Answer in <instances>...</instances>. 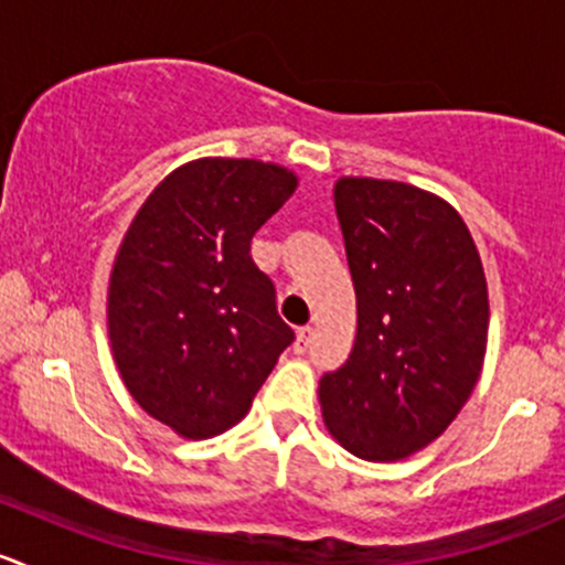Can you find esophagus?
<instances>
[{
	"label": "esophagus",
	"mask_w": 565,
	"mask_h": 565,
	"mask_svg": "<svg viewBox=\"0 0 565 565\" xmlns=\"http://www.w3.org/2000/svg\"><path fill=\"white\" fill-rule=\"evenodd\" d=\"M311 341H315V328H309V324H306V328L298 330V339H295V352H298V355H303V352L311 347Z\"/></svg>",
	"instance_id": "1"
}]
</instances>
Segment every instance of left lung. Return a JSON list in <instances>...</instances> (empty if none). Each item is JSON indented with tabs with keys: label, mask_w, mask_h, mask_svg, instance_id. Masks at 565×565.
<instances>
[{
	"label": "left lung",
	"mask_w": 565,
	"mask_h": 565,
	"mask_svg": "<svg viewBox=\"0 0 565 565\" xmlns=\"http://www.w3.org/2000/svg\"><path fill=\"white\" fill-rule=\"evenodd\" d=\"M358 298L344 366L319 380L324 426L369 461H393L448 429L481 374L489 298L481 256L448 202L407 182L333 188Z\"/></svg>",
	"instance_id": "1"
}]
</instances>
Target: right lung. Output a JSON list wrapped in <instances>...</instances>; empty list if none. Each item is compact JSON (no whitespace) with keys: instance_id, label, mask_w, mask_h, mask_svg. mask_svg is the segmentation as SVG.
<instances>
[{"instance_id":"1","label":"right lung","mask_w":565,"mask_h":565,"mask_svg":"<svg viewBox=\"0 0 565 565\" xmlns=\"http://www.w3.org/2000/svg\"><path fill=\"white\" fill-rule=\"evenodd\" d=\"M292 172L202 158L172 172L136 213L108 281V339L130 396L177 435L235 426L295 341L254 232L292 196Z\"/></svg>"}]
</instances>
